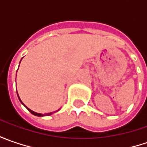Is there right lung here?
<instances>
[{
	"label": "right lung",
	"instance_id": "1",
	"mask_svg": "<svg viewBox=\"0 0 147 147\" xmlns=\"http://www.w3.org/2000/svg\"><path fill=\"white\" fill-rule=\"evenodd\" d=\"M17 93H18V92H17ZM17 95H18V97H19V100H20V102H21V103H22V104L24 105V106H25L26 108H27V109H28V111H29V112H30V113H31V114H32V115H33L38 116V117H42V116L50 115H52V114H53V113H49V114H45V115H42V114H39V113H36V112H34V111H32V110H30V109H29V108H28V107H27V106H26L25 105H24V103H23V102H22V100H20V96H19V94H17ZM58 110H57V111H58Z\"/></svg>",
	"mask_w": 147,
	"mask_h": 147
}]
</instances>
